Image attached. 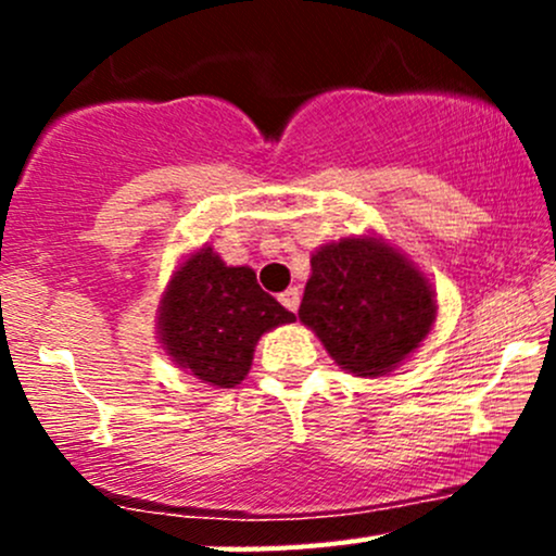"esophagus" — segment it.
<instances>
[{
  "instance_id": "34e87169",
  "label": "esophagus",
  "mask_w": 556,
  "mask_h": 556,
  "mask_svg": "<svg viewBox=\"0 0 556 556\" xmlns=\"http://www.w3.org/2000/svg\"><path fill=\"white\" fill-rule=\"evenodd\" d=\"M279 303H282L287 311H292V314H298V308H300V290H298V287H290V290H285L282 295H279Z\"/></svg>"
}]
</instances>
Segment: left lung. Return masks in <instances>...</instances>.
<instances>
[{
  "label": "left lung",
  "instance_id": "obj_1",
  "mask_svg": "<svg viewBox=\"0 0 556 556\" xmlns=\"http://www.w3.org/2000/svg\"><path fill=\"white\" fill-rule=\"evenodd\" d=\"M298 316L344 371L379 376L424 342L437 303L429 282L394 248L344 238L311 258Z\"/></svg>",
  "mask_w": 556,
  "mask_h": 556
}]
</instances>
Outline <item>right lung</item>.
Segmentation results:
<instances>
[{
    "label": "right lung",
    "instance_id": "obj_1",
    "mask_svg": "<svg viewBox=\"0 0 556 556\" xmlns=\"http://www.w3.org/2000/svg\"><path fill=\"white\" fill-rule=\"evenodd\" d=\"M295 314L256 282L248 266H227L203 248L172 277L162 308V340L169 355L212 387L245 379L258 337Z\"/></svg>",
    "mask_w": 556,
    "mask_h": 556
}]
</instances>
